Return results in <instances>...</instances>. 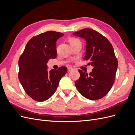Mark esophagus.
I'll return each instance as SVG.
<instances>
[{"instance_id": "obj_1", "label": "esophagus", "mask_w": 135, "mask_h": 135, "mask_svg": "<svg viewBox=\"0 0 135 135\" xmlns=\"http://www.w3.org/2000/svg\"><path fill=\"white\" fill-rule=\"evenodd\" d=\"M72 70H73V69H72L71 68H68V72H70V71H71Z\"/></svg>"}]
</instances>
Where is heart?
Instances as JSON below:
<instances>
[{
  "label": "heart",
  "mask_w": 135,
  "mask_h": 135,
  "mask_svg": "<svg viewBox=\"0 0 135 135\" xmlns=\"http://www.w3.org/2000/svg\"><path fill=\"white\" fill-rule=\"evenodd\" d=\"M77 41H79V40L76 39H75V38H70V39H69V42H70V44L74 43Z\"/></svg>",
  "instance_id": "1"
}]
</instances>
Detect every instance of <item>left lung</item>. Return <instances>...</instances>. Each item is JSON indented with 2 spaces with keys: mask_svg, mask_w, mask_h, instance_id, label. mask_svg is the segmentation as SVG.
<instances>
[{
  "mask_svg": "<svg viewBox=\"0 0 135 135\" xmlns=\"http://www.w3.org/2000/svg\"><path fill=\"white\" fill-rule=\"evenodd\" d=\"M73 34L86 41L84 59L93 67L89 74L78 70L80 78L75 81V87L87 99H100L112 88L116 74L118 61L113 47L107 38L91 28H84Z\"/></svg>",
  "mask_w": 135,
  "mask_h": 135,
  "instance_id": "8db88e82",
  "label": "left lung"
}]
</instances>
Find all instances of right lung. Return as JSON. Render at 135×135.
Returning a JSON list of instances; mask_svg holds the SVG:
<instances>
[{
	"label": "right lung",
	"mask_w": 135,
	"mask_h": 135,
	"mask_svg": "<svg viewBox=\"0 0 135 135\" xmlns=\"http://www.w3.org/2000/svg\"><path fill=\"white\" fill-rule=\"evenodd\" d=\"M63 33L48 31L32 37L27 42L18 60V79L25 92L32 99L42 102L54 95L61 78L67 72L65 66L48 71L47 62L56 59L57 40Z\"/></svg>",
	"instance_id": "1"
}]
</instances>
